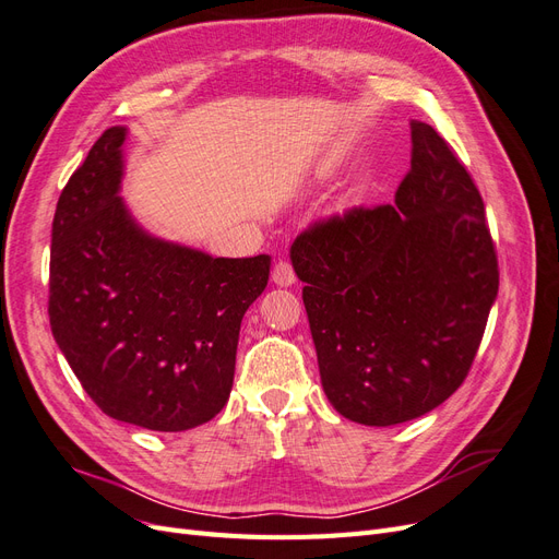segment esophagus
<instances>
[{
  "mask_svg": "<svg viewBox=\"0 0 559 559\" xmlns=\"http://www.w3.org/2000/svg\"><path fill=\"white\" fill-rule=\"evenodd\" d=\"M273 282L277 286H292L296 282V273H294L292 263H286V261L275 263V267H273Z\"/></svg>",
  "mask_w": 559,
  "mask_h": 559,
  "instance_id": "esophagus-1",
  "label": "esophagus"
}]
</instances>
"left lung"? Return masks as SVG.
I'll list each match as a JSON object with an SVG mask.
<instances>
[{
    "mask_svg": "<svg viewBox=\"0 0 559 559\" xmlns=\"http://www.w3.org/2000/svg\"><path fill=\"white\" fill-rule=\"evenodd\" d=\"M411 134L396 205L333 216L292 245L321 386L366 427L427 415L460 389L499 292L476 183L431 126L411 121Z\"/></svg>",
    "mask_w": 559,
    "mask_h": 559,
    "instance_id": "left-lung-1",
    "label": "left lung"
}]
</instances>
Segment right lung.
Returning <instances> with one entry per match:
<instances>
[{
	"label": "right lung",
	"instance_id": "1",
	"mask_svg": "<svg viewBox=\"0 0 559 559\" xmlns=\"http://www.w3.org/2000/svg\"><path fill=\"white\" fill-rule=\"evenodd\" d=\"M128 128L105 130L60 193L50 233V331L105 415L151 431L226 405L242 317L270 257L214 259L156 238L126 205Z\"/></svg>",
	"mask_w": 559,
	"mask_h": 559
}]
</instances>
